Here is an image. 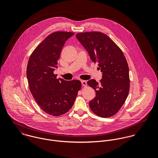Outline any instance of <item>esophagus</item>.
<instances>
[{"instance_id":"1","label":"esophagus","mask_w":158,"mask_h":158,"mask_svg":"<svg viewBox=\"0 0 158 158\" xmlns=\"http://www.w3.org/2000/svg\"><path fill=\"white\" fill-rule=\"evenodd\" d=\"M81 84H82V85H83V86H85V87L87 86V82H86V81L81 80Z\"/></svg>"}]
</instances>
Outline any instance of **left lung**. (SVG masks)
<instances>
[{
  "label": "left lung",
  "instance_id": "1",
  "mask_svg": "<svg viewBox=\"0 0 158 158\" xmlns=\"http://www.w3.org/2000/svg\"><path fill=\"white\" fill-rule=\"evenodd\" d=\"M76 37L102 72L100 83L94 79L88 81L96 93L89 102L90 110L101 117H111L123 106L130 90L129 68L125 56L118 45L102 32L79 33Z\"/></svg>",
  "mask_w": 158,
  "mask_h": 158
}]
</instances>
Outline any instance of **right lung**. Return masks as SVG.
<instances>
[{
	"mask_svg": "<svg viewBox=\"0 0 158 158\" xmlns=\"http://www.w3.org/2000/svg\"><path fill=\"white\" fill-rule=\"evenodd\" d=\"M73 35L67 31L51 33L36 47L28 62L30 90L41 109L53 116L68 112L81 88L80 81L58 79L53 73L65 42Z\"/></svg>",
	"mask_w": 158,
	"mask_h": 158,
	"instance_id": "right-lung-1",
	"label": "right lung"
}]
</instances>
